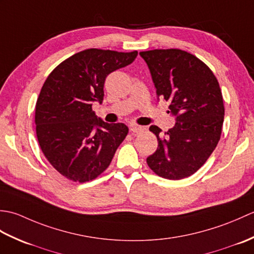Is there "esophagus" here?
Masks as SVG:
<instances>
[{
	"label": "esophagus",
	"mask_w": 254,
	"mask_h": 254,
	"mask_svg": "<svg viewBox=\"0 0 254 254\" xmlns=\"http://www.w3.org/2000/svg\"><path fill=\"white\" fill-rule=\"evenodd\" d=\"M130 131L133 133V134H139L142 133L144 131V127H138V126H132L130 127Z\"/></svg>",
	"instance_id": "34e87169"
}]
</instances>
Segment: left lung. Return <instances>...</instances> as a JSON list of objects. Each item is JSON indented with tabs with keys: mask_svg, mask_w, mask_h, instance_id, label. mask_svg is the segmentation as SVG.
Returning <instances> with one entry per match:
<instances>
[{
	"mask_svg": "<svg viewBox=\"0 0 254 254\" xmlns=\"http://www.w3.org/2000/svg\"><path fill=\"white\" fill-rule=\"evenodd\" d=\"M149 68L158 98L169 101L176 124L164 136L152 126L158 148L147 157L149 168L165 179L190 177L205 164L222 134L225 108L216 77L206 64L187 51L139 52Z\"/></svg>",
	"mask_w": 254,
	"mask_h": 254,
	"instance_id": "1",
	"label": "left lung"
}]
</instances>
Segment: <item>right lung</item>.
I'll return each instance as SVG.
<instances>
[{
	"mask_svg": "<svg viewBox=\"0 0 254 254\" xmlns=\"http://www.w3.org/2000/svg\"><path fill=\"white\" fill-rule=\"evenodd\" d=\"M136 57L137 51L87 49L59 64L46 79L36 104V133L46 158L67 179H95L126 138V124L105 122L91 106L104 100L108 75Z\"/></svg>",
	"mask_w": 254,
	"mask_h": 254,
	"instance_id": "1",
	"label": "right lung"
}]
</instances>
